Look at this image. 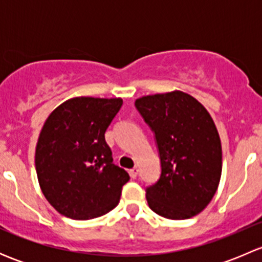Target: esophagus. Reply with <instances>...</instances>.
<instances>
[{
	"label": "esophagus",
	"mask_w": 262,
	"mask_h": 262,
	"mask_svg": "<svg viewBox=\"0 0 262 262\" xmlns=\"http://www.w3.org/2000/svg\"><path fill=\"white\" fill-rule=\"evenodd\" d=\"M129 175H130L132 179H136L137 176H138V168L134 167L132 168V170H129Z\"/></svg>",
	"instance_id": "esophagus-1"
}]
</instances>
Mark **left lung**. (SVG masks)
Listing matches in <instances>:
<instances>
[{
	"label": "left lung",
	"instance_id": "left-lung-1",
	"mask_svg": "<svg viewBox=\"0 0 262 262\" xmlns=\"http://www.w3.org/2000/svg\"><path fill=\"white\" fill-rule=\"evenodd\" d=\"M134 104L155 132L161 158L160 179L146 190L149 208L175 221L203 212L222 175V144L212 116L178 90L142 96Z\"/></svg>",
	"mask_w": 262,
	"mask_h": 262
}]
</instances>
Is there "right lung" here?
Listing matches in <instances>:
<instances>
[{"label": "right lung", "instance_id": "right-lung-1", "mask_svg": "<svg viewBox=\"0 0 262 262\" xmlns=\"http://www.w3.org/2000/svg\"><path fill=\"white\" fill-rule=\"evenodd\" d=\"M121 105L120 97H73L47 118L36 143V175L62 215L87 221L118 205L129 175L113 163L105 132Z\"/></svg>", "mask_w": 262, "mask_h": 262}]
</instances>
